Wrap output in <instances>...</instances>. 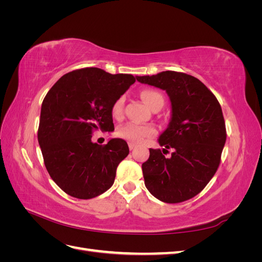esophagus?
<instances>
[{"label": "esophagus", "mask_w": 262, "mask_h": 262, "mask_svg": "<svg viewBox=\"0 0 262 262\" xmlns=\"http://www.w3.org/2000/svg\"><path fill=\"white\" fill-rule=\"evenodd\" d=\"M136 147H137V144H134V143H131V142H130V143H129V148H130V150L134 149V148H136Z\"/></svg>", "instance_id": "1"}]
</instances>
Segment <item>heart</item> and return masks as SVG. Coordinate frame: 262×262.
<instances>
[{
	"label": "heart",
	"mask_w": 262,
	"mask_h": 262,
	"mask_svg": "<svg viewBox=\"0 0 262 262\" xmlns=\"http://www.w3.org/2000/svg\"><path fill=\"white\" fill-rule=\"evenodd\" d=\"M141 98L144 100L145 104L150 108L155 109L158 106L164 105V97L161 93L154 90H144L141 92ZM124 110V97L121 96L115 100L112 106V116L116 120H120L123 117ZM118 136L131 142V143H141L145 139H150L156 136L155 126L150 124H137V123H126L121 125L117 131Z\"/></svg>",
	"instance_id": "1"
}]
</instances>
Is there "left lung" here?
Returning <instances> with one entry per match:
<instances>
[{"mask_svg":"<svg viewBox=\"0 0 262 262\" xmlns=\"http://www.w3.org/2000/svg\"><path fill=\"white\" fill-rule=\"evenodd\" d=\"M137 80L166 91L172 109L169 126L158 140L163 153L149 148L142 164L145 187L163 202L187 201L202 191L221 163L226 126L220 102L201 81L182 72L165 71ZM166 148L174 149L171 157H164Z\"/></svg>","mask_w":262,"mask_h":262,"instance_id":"8db88e82","label":"left lung"}]
</instances>
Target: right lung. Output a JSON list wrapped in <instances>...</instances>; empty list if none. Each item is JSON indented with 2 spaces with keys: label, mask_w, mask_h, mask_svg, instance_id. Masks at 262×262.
I'll return each mask as SVG.
<instances>
[{
  "label": "right lung",
  "mask_w": 262,
  "mask_h": 262,
  "mask_svg": "<svg viewBox=\"0 0 262 262\" xmlns=\"http://www.w3.org/2000/svg\"><path fill=\"white\" fill-rule=\"evenodd\" d=\"M136 82L131 74L83 68L63 75L42 101L38 142L50 177L77 199L98 196L114 185L129 154L121 139L93 143L95 131H114L112 106Z\"/></svg>",
  "instance_id": "right-lung-1"
}]
</instances>
